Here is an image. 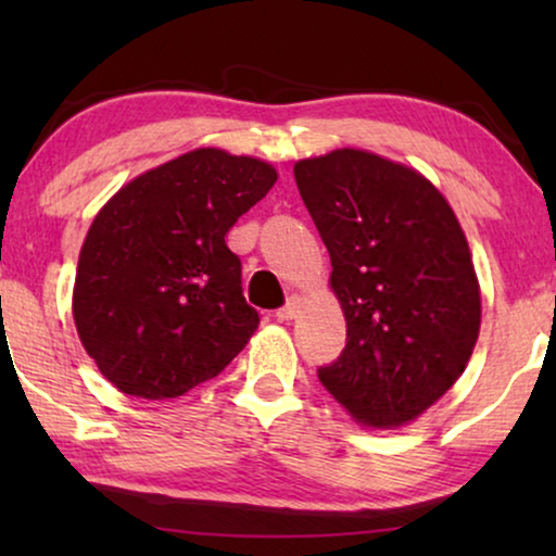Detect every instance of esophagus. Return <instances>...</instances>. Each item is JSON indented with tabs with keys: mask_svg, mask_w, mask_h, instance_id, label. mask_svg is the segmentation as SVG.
I'll list each match as a JSON object with an SVG mask.
<instances>
[{
	"mask_svg": "<svg viewBox=\"0 0 556 556\" xmlns=\"http://www.w3.org/2000/svg\"><path fill=\"white\" fill-rule=\"evenodd\" d=\"M299 314H301V299H295V295H293V299L288 301L283 308L276 311V318H278V321H293V318Z\"/></svg>",
	"mask_w": 556,
	"mask_h": 556,
	"instance_id": "obj_1",
	"label": "esophagus"
}]
</instances>
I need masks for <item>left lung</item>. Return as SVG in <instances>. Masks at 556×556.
<instances>
[{
    "instance_id": "left-lung-1",
    "label": "left lung",
    "mask_w": 556,
    "mask_h": 556,
    "mask_svg": "<svg viewBox=\"0 0 556 556\" xmlns=\"http://www.w3.org/2000/svg\"><path fill=\"white\" fill-rule=\"evenodd\" d=\"M293 174L346 318V349L318 379L364 428L409 425L458 382L481 331L466 232L428 177L371 151L333 149Z\"/></svg>"
}]
</instances>
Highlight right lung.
Masks as SVG:
<instances>
[{
  "label": "right lung",
  "mask_w": 556,
  "mask_h": 556,
  "mask_svg": "<svg viewBox=\"0 0 556 556\" xmlns=\"http://www.w3.org/2000/svg\"><path fill=\"white\" fill-rule=\"evenodd\" d=\"M276 179L263 159L202 147L134 177L98 210L75 270L73 321L113 387L181 397L245 349L261 316L225 238Z\"/></svg>",
  "instance_id": "add662e5"
}]
</instances>
